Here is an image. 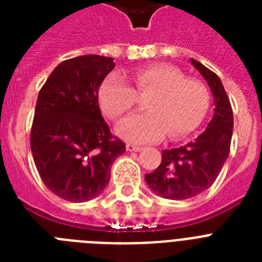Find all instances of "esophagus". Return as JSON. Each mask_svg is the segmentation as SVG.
<instances>
[{"mask_svg": "<svg viewBox=\"0 0 262 262\" xmlns=\"http://www.w3.org/2000/svg\"><path fill=\"white\" fill-rule=\"evenodd\" d=\"M141 149V147H139V145H135V144H126V151H140Z\"/></svg>", "mask_w": 262, "mask_h": 262, "instance_id": "34e87169", "label": "esophagus"}]
</instances>
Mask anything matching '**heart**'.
Listing matches in <instances>:
<instances>
[{"label": "heart", "mask_w": 262, "mask_h": 262, "mask_svg": "<svg viewBox=\"0 0 262 262\" xmlns=\"http://www.w3.org/2000/svg\"><path fill=\"white\" fill-rule=\"evenodd\" d=\"M135 87L122 76L113 73L98 90L103 114L113 121L129 113L137 103V95L151 94L144 106L149 111L123 119L117 132L133 143H149L163 139H181L201 125L211 106L207 85L186 77L179 68L168 63H151L132 73Z\"/></svg>", "instance_id": "1"}]
</instances>
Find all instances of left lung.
I'll list each match as a JSON object with an SVG mask.
<instances>
[{"label":"left lung","mask_w":262,"mask_h":262,"mask_svg":"<svg viewBox=\"0 0 262 262\" xmlns=\"http://www.w3.org/2000/svg\"><path fill=\"white\" fill-rule=\"evenodd\" d=\"M204 76L215 98V114L195 141L162 152V163L145 174L152 190L164 199L186 200L203 193L215 182L230 154L232 137V108L219 76L191 58Z\"/></svg>","instance_id":"obj_1"}]
</instances>
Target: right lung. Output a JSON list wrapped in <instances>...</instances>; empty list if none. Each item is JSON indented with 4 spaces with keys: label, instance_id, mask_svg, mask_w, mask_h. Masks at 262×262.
<instances>
[{
    "label": "right lung",
    "instance_id": "right-lung-1",
    "mask_svg": "<svg viewBox=\"0 0 262 262\" xmlns=\"http://www.w3.org/2000/svg\"><path fill=\"white\" fill-rule=\"evenodd\" d=\"M114 59L81 55L51 72L38 95L31 126V151L43 183L71 203L94 199L106 187L125 143L103 119L98 90Z\"/></svg>",
    "mask_w": 262,
    "mask_h": 262
}]
</instances>
